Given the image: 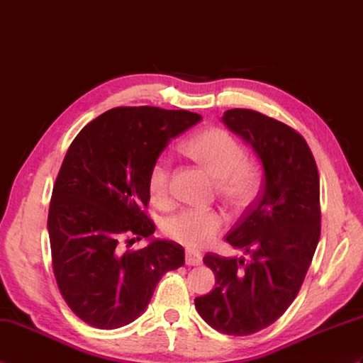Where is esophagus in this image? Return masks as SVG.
Returning a JSON list of instances; mask_svg holds the SVG:
<instances>
[{"label": "esophagus", "instance_id": "34e87169", "mask_svg": "<svg viewBox=\"0 0 363 363\" xmlns=\"http://www.w3.org/2000/svg\"><path fill=\"white\" fill-rule=\"evenodd\" d=\"M185 263L189 266H199L202 263V255L198 250L187 249L185 250Z\"/></svg>", "mask_w": 363, "mask_h": 363}]
</instances>
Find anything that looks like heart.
Returning a JSON list of instances; mask_svg holds the SVG:
<instances>
[{
  "label": "heart",
  "instance_id": "obj_1",
  "mask_svg": "<svg viewBox=\"0 0 363 363\" xmlns=\"http://www.w3.org/2000/svg\"><path fill=\"white\" fill-rule=\"evenodd\" d=\"M184 155L201 164L216 178L218 193L232 206H246L255 198L261 184L259 167L244 157V148L229 131L207 128L182 142ZM148 195L156 206L172 201V164L159 156L151 164L147 178ZM224 227V216L215 208L187 207L167 218L164 233L187 247H204L212 242Z\"/></svg>",
  "mask_w": 363,
  "mask_h": 363
}]
</instances>
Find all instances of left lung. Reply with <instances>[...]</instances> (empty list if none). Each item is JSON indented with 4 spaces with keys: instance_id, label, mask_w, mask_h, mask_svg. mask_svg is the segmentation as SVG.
<instances>
[{
    "instance_id": "left-lung-1",
    "label": "left lung",
    "mask_w": 363,
    "mask_h": 363,
    "mask_svg": "<svg viewBox=\"0 0 363 363\" xmlns=\"http://www.w3.org/2000/svg\"><path fill=\"white\" fill-rule=\"evenodd\" d=\"M223 122L255 150L264 178L225 235L250 261L206 254L216 288L195 306L213 330L249 335L280 318L301 288L320 238V179L313 151L292 126L246 108L225 111Z\"/></svg>"
}]
</instances>
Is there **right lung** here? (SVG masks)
<instances>
[{
    "label": "right lung",
    "mask_w": 363,
    "mask_h": 363,
    "mask_svg": "<svg viewBox=\"0 0 363 363\" xmlns=\"http://www.w3.org/2000/svg\"><path fill=\"white\" fill-rule=\"evenodd\" d=\"M202 119L185 109L119 106L83 128L63 159L49 204L52 269L66 305L99 330L136 320L156 284L184 264V247L151 241L147 178L167 143Z\"/></svg>",
    "instance_id": "obj_1"
}]
</instances>
